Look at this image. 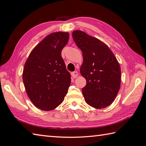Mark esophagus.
I'll list each match as a JSON object with an SVG mask.
<instances>
[{
  "mask_svg": "<svg viewBox=\"0 0 146 146\" xmlns=\"http://www.w3.org/2000/svg\"><path fill=\"white\" fill-rule=\"evenodd\" d=\"M72 77H73L74 79L76 78V77L78 76V73H77V71H74V72H73L72 73Z\"/></svg>",
  "mask_w": 146,
  "mask_h": 146,
  "instance_id": "34e87169",
  "label": "esophagus"
}]
</instances>
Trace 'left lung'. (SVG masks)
<instances>
[{"label":"left lung","mask_w":146,"mask_h":146,"mask_svg":"<svg viewBox=\"0 0 146 146\" xmlns=\"http://www.w3.org/2000/svg\"><path fill=\"white\" fill-rule=\"evenodd\" d=\"M74 42L82 52L80 73L86 80L82 94L86 103L95 108L113 102L120 88L121 70L115 56L106 44L82 31L72 32Z\"/></svg>","instance_id":"8db88e82"}]
</instances>
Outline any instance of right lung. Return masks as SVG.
<instances>
[{
  "mask_svg": "<svg viewBox=\"0 0 146 146\" xmlns=\"http://www.w3.org/2000/svg\"><path fill=\"white\" fill-rule=\"evenodd\" d=\"M69 33L55 32L47 36L29 54L23 69L25 90L33 105L50 111L63 102L70 82V74L61 52L68 43Z\"/></svg>",
  "mask_w": 146,
  "mask_h": 146,
  "instance_id": "add662e5",
  "label": "right lung"
}]
</instances>
